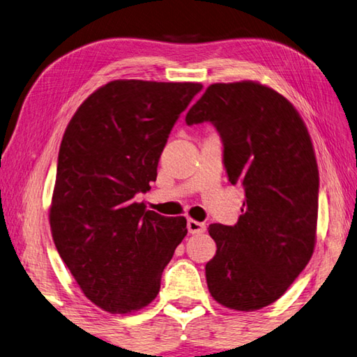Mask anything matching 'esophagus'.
<instances>
[{"instance_id": "esophagus-1", "label": "esophagus", "mask_w": 357, "mask_h": 357, "mask_svg": "<svg viewBox=\"0 0 357 357\" xmlns=\"http://www.w3.org/2000/svg\"><path fill=\"white\" fill-rule=\"evenodd\" d=\"M187 229H189L190 234H200V233L206 231V225H204L203 222L189 219L187 220Z\"/></svg>"}]
</instances>
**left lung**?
<instances>
[{
  "label": "left lung",
  "mask_w": 357,
  "mask_h": 357,
  "mask_svg": "<svg viewBox=\"0 0 357 357\" xmlns=\"http://www.w3.org/2000/svg\"><path fill=\"white\" fill-rule=\"evenodd\" d=\"M209 121L223 142L228 181L245 192L234 227L213 223L209 293L219 304L253 312L287 291L317 243L319 174L309 130L291 102L258 82L214 83L185 123Z\"/></svg>",
  "instance_id": "obj_1"
}]
</instances>
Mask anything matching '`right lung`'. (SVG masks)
<instances>
[{
	"mask_svg": "<svg viewBox=\"0 0 357 357\" xmlns=\"http://www.w3.org/2000/svg\"><path fill=\"white\" fill-rule=\"evenodd\" d=\"M202 83L113 80L69 121L58 154L50 228L59 257L86 298L110 313L146 307L187 234L134 198L157 178L174 123Z\"/></svg>",
	"mask_w": 357,
	"mask_h": 357,
	"instance_id": "1",
	"label": "right lung"
}]
</instances>
